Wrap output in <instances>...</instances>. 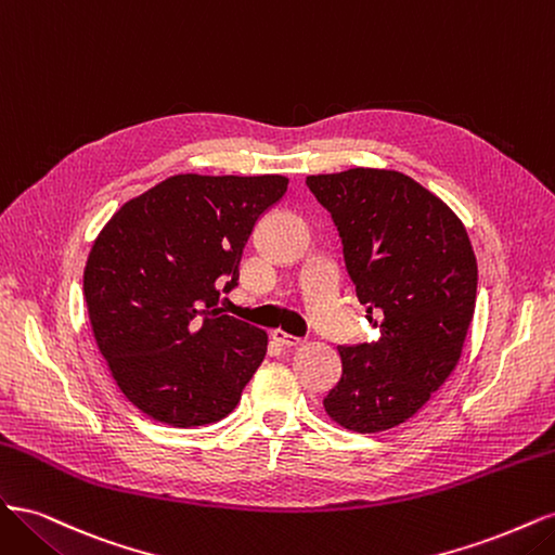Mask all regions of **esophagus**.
Returning <instances> with one entry per match:
<instances>
[{"label": "esophagus", "mask_w": 555, "mask_h": 555, "mask_svg": "<svg viewBox=\"0 0 555 555\" xmlns=\"http://www.w3.org/2000/svg\"><path fill=\"white\" fill-rule=\"evenodd\" d=\"M273 340L275 343H280L282 347H298L300 343H304V340H300V338H296V335H292V333H287V331H273Z\"/></svg>", "instance_id": "obj_1"}]
</instances>
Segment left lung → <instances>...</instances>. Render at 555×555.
<instances>
[{
	"label": "left lung",
	"mask_w": 555,
	"mask_h": 555,
	"mask_svg": "<svg viewBox=\"0 0 555 555\" xmlns=\"http://www.w3.org/2000/svg\"><path fill=\"white\" fill-rule=\"evenodd\" d=\"M306 182L340 231L349 278L382 335L338 347L343 377L324 410L347 430H389L461 361L477 304L475 249L459 215L400 171L359 166Z\"/></svg>",
	"instance_id": "8db88e82"
}]
</instances>
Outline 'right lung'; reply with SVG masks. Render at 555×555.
<instances>
[{
  "label": "right lung",
  "instance_id": "add662e5",
  "mask_svg": "<svg viewBox=\"0 0 555 555\" xmlns=\"http://www.w3.org/2000/svg\"><path fill=\"white\" fill-rule=\"evenodd\" d=\"M284 176L178 173L129 198L99 231L82 273L99 351L125 398L176 428L238 405L268 333L222 314L259 217Z\"/></svg>",
  "mask_w": 555,
  "mask_h": 555
}]
</instances>
